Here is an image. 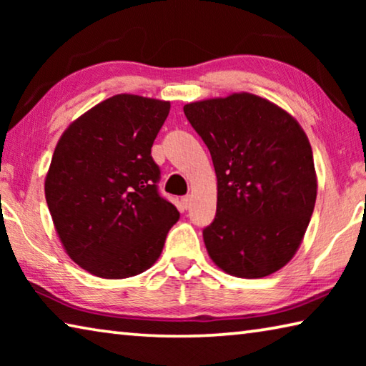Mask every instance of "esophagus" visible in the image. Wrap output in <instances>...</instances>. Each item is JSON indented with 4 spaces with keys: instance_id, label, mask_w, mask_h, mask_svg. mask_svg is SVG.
<instances>
[{
    "instance_id": "obj_1",
    "label": "esophagus",
    "mask_w": 366,
    "mask_h": 366,
    "mask_svg": "<svg viewBox=\"0 0 366 366\" xmlns=\"http://www.w3.org/2000/svg\"><path fill=\"white\" fill-rule=\"evenodd\" d=\"M182 207L187 209V208H190V202H192V197L190 195H185V197H182Z\"/></svg>"
}]
</instances>
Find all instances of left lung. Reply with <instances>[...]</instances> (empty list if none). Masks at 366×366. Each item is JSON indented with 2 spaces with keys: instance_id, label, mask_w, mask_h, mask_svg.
Instances as JSON below:
<instances>
[{
  "instance_id": "1",
  "label": "left lung",
  "mask_w": 366,
  "mask_h": 366,
  "mask_svg": "<svg viewBox=\"0 0 366 366\" xmlns=\"http://www.w3.org/2000/svg\"><path fill=\"white\" fill-rule=\"evenodd\" d=\"M184 114L208 147L218 177L216 216L203 229L208 255L245 280L281 269L299 249L317 200L303 129L252 94L189 103Z\"/></svg>"
}]
</instances>
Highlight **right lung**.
<instances>
[{"mask_svg": "<svg viewBox=\"0 0 366 366\" xmlns=\"http://www.w3.org/2000/svg\"><path fill=\"white\" fill-rule=\"evenodd\" d=\"M169 102L116 95L61 135L45 197L67 255L104 280L140 274L157 262L177 208L159 195L152 147Z\"/></svg>", "mask_w": 366, "mask_h": 366, "instance_id": "obj_1", "label": "right lung"}]
</instances>
